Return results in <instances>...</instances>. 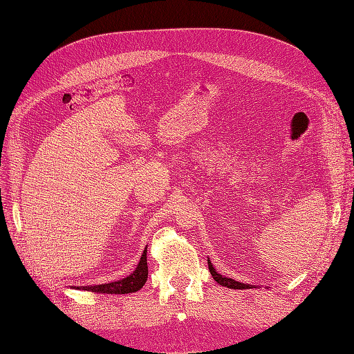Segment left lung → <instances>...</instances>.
Segmentation results:
<instances>
[{
    "instance_id": "8db88e82",
    "label": "left lung",
    "mask_w": 354,
    "mask_h": 354,
    "mask_svg": "<svg viewBox=\"0 0 354 354\" xmlns=\"http://www.w3.org/2000/svg\"><path fill=\"white\" fill-rule=\"evenodd\" d=\"M208 267H209V272H211V274H212V277H214V281L218 282L221 286H227V288H232V289H246V288H251L250 285H245V283H241V282H236V281L230 279V277L221 276L220 273L216 272V269H214L209 260H208Z\"/></svg>"
}]
</instances>
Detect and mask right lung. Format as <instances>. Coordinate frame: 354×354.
Masks as SVG:
<instances>
[{
	"instance_id": "obj_1",
	"label": "right lung",
	"mask_w": 354,
	"mask_h": 354,
	"mask_svg": "<svg viewBox=\"0 0 354 354\" xmlns=\"http://www.w3.org/2000/svg\"><path fill=\"white\" fill-rule=\"evenodd\" d=\"M147 257L146 250L142 254L140 263H138L137 269L130 274L124 277L122 281H116L111 283H103V285H94V286H77V289H84V291H91V292H99V294H130L136 292L147 281Z\"/></svg>"
}]
</instances>
